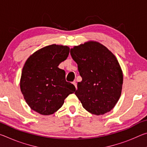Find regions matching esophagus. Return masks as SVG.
Masks as SVG:
<instances>
[{
	"mask_svg": "<svg viewBox=\"0 0 147 147\" xmlns=\"http://www.w3.org/2000/svg\"><path fill=\"white\" fill-rule=\"evenodd\" d=\"M73 84H74V86H75V88H77V85H76V81H74L73 82Z\"/></svg>",
	"mask_w": 147,
	"mask_h": 147,
	"instance_id": "esophagus-1",
	"label": "esophagus"
}]
</instances>
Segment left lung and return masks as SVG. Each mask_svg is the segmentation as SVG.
I'll return each instance as SVG.
<instances>
[{
  "label": "left lung",
  "instance_id": "8db88e82",
  "mask_svg": "<svg viewBox=\"0 0 147 147\" xmlns=\"http://www.w3.org/2000/svg\"><path fill=\"white\" fill-rule=\"evenodd\" d=\"M70 53L82 78L74 93L84 108L96 115L109 112L120 98L123 82L115 56L95 41L74 47Z\"/></svg>",
  "mask_w": 147,
  "mask_h": 147
}]
</instances>
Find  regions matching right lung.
Instances as JSON below:
<instances>
[{
  "label": "right lung",
  "instance_id": "1",
  "mask_svg": "<svg viewBox=\"0 0 147 147\" xmlns=\"http://www.w3.org/2000/svg\"><path fill=\"white\" fill-rule=\"evenodd\" d=\"M67 46L52 45L36 51L27 59L21 78V90L32 109L41 115L56 112L76 88L65 80L59 64L69 54Z\"/></svg>",
  "mask_w": 147,
  "mask_h": 147
}]
</instances>
